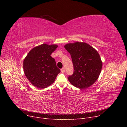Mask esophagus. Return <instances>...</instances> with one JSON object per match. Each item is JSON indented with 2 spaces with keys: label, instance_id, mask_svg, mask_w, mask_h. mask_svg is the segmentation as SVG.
<instances>
[{
  "label": "esophagus",
  "instance_id": "34e87169",
  "mask_svg": "<svg viewBox=\"0 0 127 127\" xmlns=\"http://www.w3.org/2000/svg\"><path fill=\"white\" fill-rule=\"evenodd\" d=\"M61 72H62V73H64V72H65V68H62L61 69Z\"/></svg>",
  "mask_w": 127,
  "mask_h": 127
}]
</instances>
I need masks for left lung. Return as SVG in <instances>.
Listing matches in <instances>:
<instances>
[{
  "label": "left lung",
  "instance_id": "1",
  "mask_svg": "<svg viewBox=\"0 0 127 127\" xmlns=\"http://www.w3.org/2000/svg\"><path fill=\"white\" fill-rule=\"evenodd\" d=\"M70 53L74 67L73 74L68 77L71 84L84 89L98 79L102 63L97 51L87 43L75 42L64 46Z\"/></svg>",
  "mask_w": 127,
  "mask_h": 127
}]
</instances>
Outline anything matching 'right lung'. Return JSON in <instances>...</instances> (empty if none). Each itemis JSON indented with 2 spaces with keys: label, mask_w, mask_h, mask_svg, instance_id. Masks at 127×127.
<instances>
[{
  "label": "right lung",
  "mask_w": 127,
  "mask_h": 127,
  "mask_svg": "<svg viewBox=\"0 0 127 127\" xmlns=\"http://www.w3.org/2000/svg\"><path fill=\"white\" fill-rule=\"evenodd\" d=\"M57 47L56 45H41L32 49L25 58V74L35 87L42 89L51 85L60 72L55 60L51 56Z\"/></svg>",
  "instance_id": "add662e5"
}]
</instances>
